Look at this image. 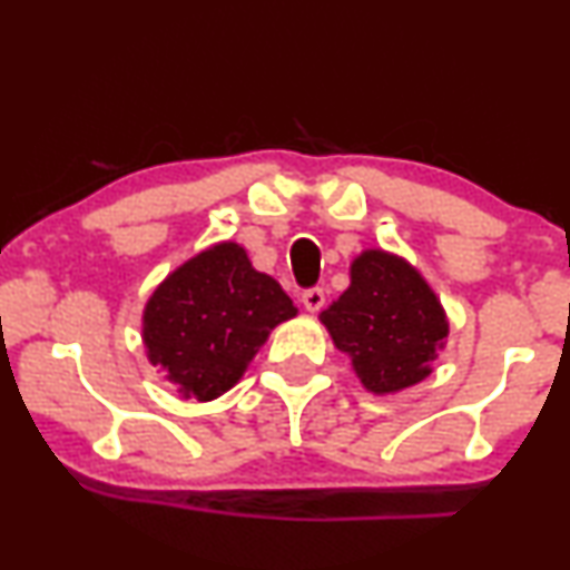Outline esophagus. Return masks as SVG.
<instances>
[{"label":"esophagus","instance_id":"obj_1","mask_svg":"<svg viewBox=\"0 0 570 570\" xmlns=\"http://www.w3.org/2000/svg\"><path fill=\"white\" fill-rule=\"evenodd\" d=\"M303 305H305L307 313H318L321 307L326 305L324 289H307V292H303Z\"/></svg>","mask_w":570,"mask_h":570}]
</instances>
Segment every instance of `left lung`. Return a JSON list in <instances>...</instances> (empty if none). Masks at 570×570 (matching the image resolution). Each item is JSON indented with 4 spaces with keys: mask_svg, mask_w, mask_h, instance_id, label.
I'll return each mask as SVG.
<instances>
[{
    "mask_svg": "<svg viewBox=\"0 0 570 570\" xmlns=\"http://www.w3.org/2000/svg\"><path fill=\"white\" fill-rule=\"evenodd\" d=\"M318 318L374 395L428 380L449 340V315L433 286L409 259L385 249H363L353 259L351 286Z\"/></svg>",
    "mask_w": 570,
    "mask_h": 570,
    "instance_id": "8db88e82",
    "label": "left lung"
}]
</instances>
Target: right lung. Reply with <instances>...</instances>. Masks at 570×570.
I'll return each mask as SVG.
<instances>
[{"label":"right lung","mask_w":570,"mask_h":570,"mask_svg":"<svg viewBox=\"0 0 570 570\" xmlns=\"http://www.w3.org/2000/svg\"><path fill=\"white\" fill-rule=\"evenodd\" d=\"M294 315L289 294L255 271L242 244L219 242L156 286L142 307V345L164 382L207 403L242 380L273 328Z\"/></svg>","instance_id":"right-lung-1"}]
</instances>
